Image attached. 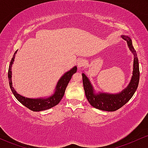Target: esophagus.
<instances>
[{
  "label": "esophagus",
  "instance_id": "34e87169",
  "mask_svg": "<svg viewBox=\"0 0 148 148\" xmlns=\"http://www.w3.org/2000/svg\"><path fill=\"white\" fill-rule=\"evenodd\" d=\"M86 65V62H85V60H79L77 61V66L79 68H82L83 66H84Z\"/></svg>",
  "mask_w": 148,
  "mask_h": 148
}]
</instances>
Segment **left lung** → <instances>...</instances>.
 I'll return each mask as SVG.
<instances>
[{"instance_id": "8db88e82", "label": "left lung", "mask_w": 148, "mask_h": 148, "mask_svg": "<svg viewBox=\"0 0 148 148\" xmlns=\"http://www.w3.org/2000/svg\"><path fill=\"white\" fill-rule=\"evenodd\" d=\"M122 37L127 41L130 50L134 55L133 76L130 84L125 89L123 90L119 94H108V93H101L96 94L94 93L93 86L87 77L85 75L84 73H82L83 86H84L85 95L88 102L93 107L102 111L114 112L121 108L123 105H125L127 102L129 101L134 94L138 87V82H139V65H138L136 52L134 48L132 40L129 36H122Z\"/></svg>"}]
</instances>
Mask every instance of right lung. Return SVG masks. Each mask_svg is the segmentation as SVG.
<instances>
[{
    "mask_svg": "<svg viewBox=\"0 0 148 148\" xmlns=\"http://www.w3.org/2000/svg\"><path fill=\"white\" fill-rule=\"evenodd\" d=\"M16 53L14 54L13 57L12 58L11 62H10V64L9 66L8 69V79H9V84H10V88L11 91L13 93L14 95L15 98L18 100L22 105H23L25 107L28 108L30 110L33 111V112H40V111L46 110V109H50L52 107H55L57 104L60 103V102L63 98L64 93H65V90L66 88V86L69 82H70L71 77H72L73 75L77 71V67L75 66L73 68L71 71L69 72L66 73L65 74L61 77V79L59 80L57 85L56 86V91L55 93L52 95V96L49 97L48 98H39V99H31L27 98L25 97L22 96V95L18 94L16 92L14 88L12 87V65L13 64L14 60Z\"/></svg>",
    "mask_w": 148,
    "mask_h": 148,
    "instance_id": "1",
    "label": "right lung"
}]
</instances>
